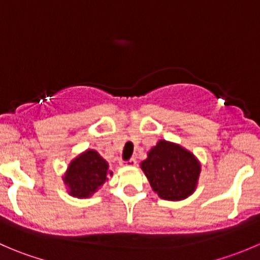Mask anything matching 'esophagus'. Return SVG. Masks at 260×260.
Segmentation results:
<instances>
[{
  "label": "esophagus",
  "instance_id": "34e87169",
  "mask_svg": "<svg viewBox=\"0 0 260 260\" xmlns=\"http://www.w3.org/2000/svg\"><path fill=\"white\" fill-rule=\"evenodd\" d=\"M136 164H137V161H136L135 158H131V159H128V161L120 162V165H122V166H129V167L136 166Z\"/></svg>",
  "mask_w": 260,
  "mask_h": 260
}]
</instances>
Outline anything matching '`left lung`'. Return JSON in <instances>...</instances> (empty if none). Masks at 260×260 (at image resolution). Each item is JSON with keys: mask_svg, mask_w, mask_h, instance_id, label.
Returning a JSON list of instances; mask_svg holds the SVG:
<instances>
[{"mask_svg": "<svg viewBox=\"0 0 260 260\" xmlns=\"http://www.w3.org/2000/svg\"><path fill=\"white\" fill-rule=\"evenodd\" d=\"M141 169L152 190L164 200L180 201L195 191L201 166L190 151L161 140L149 149Z\"/></svg>", "mask_w": 260, "mask_h": 260, "instance_id": "1", "label": "left lung"}]
</instances>
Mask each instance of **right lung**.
I'll list each match as a JSON object with an SVG mask.
<instances>
[{"label": "right lung", "mask_w": 260, "mask_h": 260, "mask_svg": "<svg viewBox=\"0 0 260 260\" xmlns=\"http://www.w3.org/2000/svg\"><path fill=\"white\" fill-rule=\"evenodd\" d=\"M108 167V162L94 149H86L75 157L62 177L69 195L78 199L93 195L108 180L107 176L113 175Z\"/></svg>", "instance_id": "add662e5"}]
</instances>
